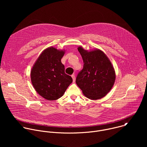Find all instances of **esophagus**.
<instances>
[{
    "label": "esophagus",
    "instance_id": "1",
    "mask_svg": "<svg viewBox=\"0 0 147 147\" xmlns=\"http://www.w3.org/2000/svg\"><path fill=\"white\" fill-rule=\"evenodd\" d=\"M71 77L73 78V82L75 81V79H76V77H75V75L74 74H73L71 75Z\"/></svg>",
    "mask_w": 147,
    "mask_h": 147
}]
</instances>
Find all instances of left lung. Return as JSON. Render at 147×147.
I'll return each instance as SVG.
<instances>
[{"mask_svg":"<svg viewBox=\"0 0 147 147\" xmlns=\"http://www.w3.org/2000/svg\"><path fill=\"white\" fill-rule=\"evenodd\" d=\"M78 51L84 66L76 77L77 85L88 98L100 99L109 92L115 83V72L111 62L99 49L88 52L79 47Z\"/></svg>","mask_w":147,"mask_h":147,"instance_id":"left-lung-1","label":"left lung"}]
</instances>
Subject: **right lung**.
Masks as SVG:
<instances>
[{
    "instance_id": "right-lung-1",
    "label": "right lung",
    "mask_w": 147,
    "mask_h": 147,
    "mask_svg": "<svg viewBox=\"0 0 147 147\" xmlns=\"http://www.w3.org/2000/svg\"><path fill=\"white\" fill-rule=\"evenodd\" d=\"M64 54L65 51L48 48L40 54L31 70L33 87L47 100L60 98L73 81L71 77L65 73V66L61 62Z\"/></svg>"
}]
</instances>
